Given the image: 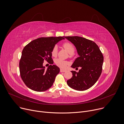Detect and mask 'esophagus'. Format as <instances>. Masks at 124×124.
Masks as SVG:
<instances>
[{
    "label": "esophagus",
    "mask_w": 124,
    "mask_h": 124,
    "mask_svg": "<svg viewBox=\"0 0 124 124\" xmlns=\"http://www.w3.org/2000/svg\"><path fill=\"white\" fill-rule=\"evenodd\" d=\"M66 70L65 69H60V72H66Z\"/></svg>",
    "instance_id": "1"
}]
</instances>
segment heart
<instances>
[{
    "label": "heart",
    "mask_w": 124,
    "mask_h": 124,
    "mask_svg": "<svg viewBox=\"0 0 124 124\" xmlns=\"http://www.w3.org/2000/svg\"><path fill=\"white\" fill-rule=\"evenodd\" d=\"M63 47L70 54H73L74 52V47L71 44H70V43H65L63 45ZM57 46H55L53 47L52 51V55L53 56L56 57L57 55ZM55 63L57 66L62 68H66L69 64L68 62H67V61L64 60L63 59L60 58L56 59L55 60Z\"/></svg>",
    "instance_id": "b5f03b06"
}]
</instances>
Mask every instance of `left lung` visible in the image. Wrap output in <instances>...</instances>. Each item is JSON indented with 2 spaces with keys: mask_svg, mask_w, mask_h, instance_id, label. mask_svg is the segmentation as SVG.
<instances>
[{
  "mask_svg": "<svg viewBox=\"0 0 124 124\" xmlns=\"http://www.w3.org/2000/svg\"><path fill=\"white\" fill-rule=\"evenodd\" d=\"M76 48L79 56L71 67H80L78 72L71 71L72 77L67 81L69 87L78 91L90 88L99 78L103 56L98 46L92 40L79 36H64Z\"/></svg>",
  "mask_w": 124,
  "mask_h": 124,
  "instance_id": "8db88e82",
  "label": "left lung"
}]
</instances>
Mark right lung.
<instances>
[{
	"label": "right lung",
	"mask_w": 124,
	"mask_h": 124,
	"mask_svg": "<svg viewBox=\"0 0 124 124\" xmlns=\"http://www.w3.org/2000/svg\"><path fill=\"white\" fill-rule=\"evenodd\" d=\"M64 38V36L41 37L32 40L24 47L19 67L21 77L28 88L42 92L52 87L60 68L55 65H51L46 69L43 63L46 60L53 64L52 50Z\"/></svg>",
	"instance_id": "add662e5"
}]
</instances>
